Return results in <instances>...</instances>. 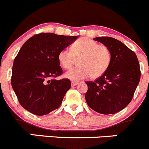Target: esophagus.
<instances>
[{"label": "esophagus", "mask_w": 149, "mask_h": 149, "mask_svg": "<svg viewBox=\"0 0 149 149\" xmlns=\"http://www.w3.org/2000/svg\"><path fill=\"white\" fill-rule=\"evenodd\" d=\"M79 84V81H73L71 82V85L72 86H76V85H77V84Z\"/></svg>", "instance_id": "esophagus-1"}]
</instances>
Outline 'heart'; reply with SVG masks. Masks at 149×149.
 Wrapping results in <instances>:
<instances>
[{
    "instance_id": "1",
    "label": "heart",
    "mask_w": 149,
    "mask_h": 149,
    "mask_svg": "<svg viewBox=\"0 0 149 149\" xmlns=\"http://www.w3.org/2000/svg\"><path fill=\"white\" fill-rule=\"evenodd\" d=\"M79 59V67L65 73V77L72 81H79L90 76L96 79L108 70L112 61V53L107 45L87 37H82L73 43L70 50L64 48L58 54L61 66L68 70Z\"/></svg>"
}]
</instances>
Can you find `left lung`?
<instances>
[{"instance_id": "1", "label": "left lung", "mask_w": 149, "mask_h": 149, "mask_svg": "<svg viewBox=\"0 0 149 149\" xmlns=\"http://www.w3.org/2000/svg\"><path fill=\"white\" fill-rule=\"evenodd\" d=\"M93 40L110 49L112 61L102 76L94 81H86V101L98 113L115 114L131 102L140 82V64L135 53L119 40L109 37Z\"/></svg>"}]
</instances>
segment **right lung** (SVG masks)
<instances>
[{"instance_id":"right-lung-1","label":"right lung","mask_w":149,"mask_h":149,"mask_svg":"<svg viewBox=\"0 0 149 149\" xmlns=\"http://www.w3.org/2000/svg\"><path fill=\"white\" fill-rule=\"evenodd\" d=\"M77 37L40 33L29 38L19 51L11 83L20 105L31 113L47 115L61 105L71 83L68 79H55L62 74L58 54Z\"/></svg>"}]
</instances>
